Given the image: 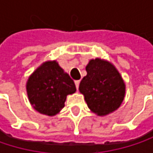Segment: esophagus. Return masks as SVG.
Instances as JSON below:
<instances>
[{
    "label": "esophagus",
    "instance_id": "esophagus-1",
    "mask_svg": "<svg viewBox=\"0 0 153 153\" xmlns=\"http://www.w3.org/2000/svg\"><path fill=\"white\" fill-rule=\"evenodd\" d=\"M74 83H75L76 88L78 89V88H79V80H75V81H74Z\"/></svg>",
    "mask_w": 153,
    "mask_h": 153
}]
</instances>
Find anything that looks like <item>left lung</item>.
<instances>
[{
  "instance_id": "left-lung-1",
  "label": "left lung",
  "mask_w": 153,
  "mask_h": 153,
  "mask_svg": "<svg viewBox=\"0 0 153 153\" xmlns=\"http://www.w3.org/2000/svg\"><path fill=\"white\" fill-rule=\"evenodd\" d=\"M86 71L87 75L81 79L79 90L88 107L99 116L116 111L124 100L126 86L115 66L96 58L88 62Z\"/></svg>"
}]
</instances>
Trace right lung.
Segmentation results:
<instances>
[{
    "mask_svg": "<svg viewBox=\"0 0 153 153\" xmlns=\"http://www.w3.org/2000/svg\"><path fill=\"white\" fill-rule=\"evenodd\" d=\"M74 80L56 61H47L29 77L26 92L30 104L38 112L54 116L65 106L68 95L74 94Z\"/></svg>",
    "mask_w": 153,
    "mask_h": 153,
    "instance_id": "1",
    "label": "right lung"
}]
</instances>
